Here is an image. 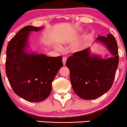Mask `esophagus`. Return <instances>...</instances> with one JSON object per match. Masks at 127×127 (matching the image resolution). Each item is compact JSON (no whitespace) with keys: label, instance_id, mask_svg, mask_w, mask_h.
Here are the masks:
<instances>
[{"label":"esophagus","instance_id":"esophagus-1","mask_svg":"<svg viewBox=\"0 0 127 127\" xmlns=\"http://www.w3.org/2000/svg\"><path fill=\"white\" fill-rule=\"evenodd\" d=\"M66 60L67 58H66V57H63V58H62V62H63L64 65H65L66 62Z\"/></svg>","mask_w":127,"mask_h":127}]
</instances>
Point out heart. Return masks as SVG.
Instances as JSON below:
<instances>
[{
	"instance_id": "obj_1",
	"label": "heart",
	"mask_w": 127,
	"mask_h": 127,
	"mask_svg": "<svg viewBox=\"0 0 127 127\" xmlns=\"http://www.w3.org/2000/svg\"><path fill=\"white\" fill-rule=\"evenodd\" d=\"M90 38V35H87V36H86V37H85V38H84V40H83L81 43H79V44H78L77 46H76V47L75 48V50H80L81 48L83 47V46H84L85 42H86V41L88 39H89Z\"/></svg>"
}]
</instances>
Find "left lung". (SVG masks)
Listing matches in <instances>:
<instances>
[{"label":"left lung","instance_id":"1","mask_svg":"<svg viewBox=\"0 0 127 127\" xmlns=\"http://www.w3.org/2000/svg\"><path fill=\"white\" fill-rule=\"evenodd\" d=\"M95 41L103 44L112 57L102 58L91 54L88 47L73 53L66 62L70 70L73 90L86 100L98 98L110 89L119 65L118 46L114 36L110 34L106 37L98 36Z\"/></svg>","mask_w":127,"mask_h":127}]
</instances>
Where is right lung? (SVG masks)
I'll list each match as a JSON object with an SVG mask.
<instances>
[{
  "label": "right lung",
  "mask_w": 127,
  "mask_h": 127,
  "mask_svg": "<svg viewBox=\"0 0 127 127\" xmlns=\"http://www.w3.org/2000/svg\"><path fill=\"white\" fill-rule=\"evenodd\" d=\"M43 28L26 26L7 47L6 73L8 81L14 92L29 102H39L47 98L52 82L63 66L61 56L47 57L27 51L31 32H37Z\"/></svg>",
  "instance_id": "right-lung-1"
}]
</instances>
